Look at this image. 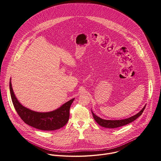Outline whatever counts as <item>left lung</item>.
Here are the masks:
<instances>
[{"label": "left lung", "mask_w": 161, "mask_h": 161, "mask_svg": "<svg viewBox=\"0 0 161 161\" xmlns=\"http://www.w3.org/2000/svg\"><path fill=\"white\" fill-rule=\"evenodd\" d=\"M146 107V105L143 107V108L136 114L133 116L132 117L125 119H122V120H105V119H103L100 117H98L97 116H96L92 111V115L93 117L94 118V119L95 120V121L102 127H105V128H111V129H114V128H117L119 127H121V126H124L125 125L129 124L130 123L132 122L133 121H134L135 120H136L138 117H140L143 111L145 110Z\"/></svg>", "instance_id": "8db88e82"}]
</instances>
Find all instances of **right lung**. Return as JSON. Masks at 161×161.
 <instances>
[{"label":"right lung","instance_id":"add662e5","mask_svg":"<svg viewBox=\"0 0 161 161\" xmlns=\"http://www.w3.org/2000/svg\"><path fill=\"white\" fill-rule=\"evenodd\" d=\"M10 90L15 110L26 124L39 130L50 131L59 129L67 124L69 117V109L74 98L55 111L39 113L26 108L18 102L13 91L11 80H10Z\"/></svg>","mask_w":161,"mask_h":161}]
</instances>
